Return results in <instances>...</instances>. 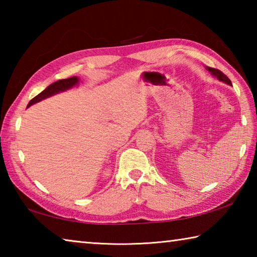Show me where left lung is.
I'll use <instances>...</instances> for the list:
<instances>
[{"mask_svg": "<svg viewBox=\"0 0 257 257\" xmlns=\"http://www.w3.org/2000/svg\"><path fill=\"white\" fill-rule=\"evenodd\" d=\"M206 70L210 71L211 75L214 76L215 78H217V79H219L220 81H223V82H225V84L231 86V81H230L229 78L225 76L222 71L217 70V69H214V68H210V67H206Z\"/></svg>", "mask_w": 257, "mask_h": 257, "instance_id": "8db88e82", "label": "left lung"}]
</instances>
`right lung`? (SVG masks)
<instances>
[{
  "label": "right lung",
  "instance_id": "1",
  "mask_svg": "<svg viewBox=\"0 0 257 257\" xmlns=\"http://www.w3.org/2000/svg\"><path fill=\"white\" fill-rule=\"evenodd\" d=\"M79 84V78L78 77H71V78H68V79H61L53 82V84H51L49 87H46V88L43 90L42 93H40L37 95V96H35L32 101L28 103V106H32L33 104L35 103H38L43 101V99H45L47 97H51L53 96V95L61 93V92H64V90H68L72 88V87L77 86Z\"/></svg>",
  "mask_w": 257,
  "mask_h": 257
}]
</instances>
